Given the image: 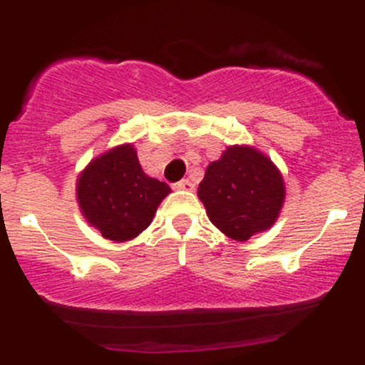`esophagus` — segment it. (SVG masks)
I'll list each match as a JSON object with an SVG mask.
<instances>
[{"instance_id":"esophagus-1","label":"esophagus","mask_w":365,"mask_h":365,"mask_svg":"<svg viewBox=\"0 0 365 365\" xmlns=\"http://www.w3.org/2000/svg\"><path fill=\"white\" fill-rule=\"evenodd\" d=\"M175 187H176V189H180V190H194V182H192V180L185 178V180H182V182L176 183Z\"/></svg>"}]
</instances>
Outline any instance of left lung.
Instances as JSON below:
<instances>
[{
  "label": "left lung",
  "mask_w": 365,
  "mask_h": 365,
  "mask_svg": "<svg viewBox=\"0 0 365 365\" xmlns=\"http://www.w3.org/2000/svg\"><path fill=\"white\" fill-rule=\"evenodd\" d=\"M197 196L224 235L244 242L275 222L284 203V182L263 153L230 146L206 168Z\"/></svg>",
  "instance_id": "obj_1"
}]
</instances>
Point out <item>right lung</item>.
Segmentation results:
<instances>
[{
	"mask_svg": "<svg viewBox=\"0 0 365 365\" xmlns=\"http://www.w3.org/2000/svg\"><path fill=\"white\" fill-rule=\"evenodd\" d=\"M169 192L168 183L143 173L132 145L116 146L90 162L77 180L83 215L114 242L130 240L146 230Z\"/></svg>",
	"mask_w": 365,
	"mask_h": 365,
	"instance_id": "1",
	"label": "right lung"
}]
</instances>
